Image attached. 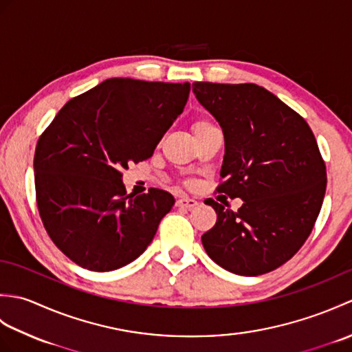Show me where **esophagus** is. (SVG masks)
I'll return each mask as SVG.
<instances>
[{"mask_svg":"<svg viewBox=\"0 0 352 352\" xmlns=\"http://www.w3.org/2000/svg\"><path fill=\"white\" fill-rule=\"evenodd\" d=\"M177 206L178 207H184V208H193L198 206V201L193 199V198H188V197H183L177 201Z\"/></svg>","mask_w":352,"mask_h":352,"instance_id":"1","label":"esophagus"}]
</instances>
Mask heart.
<instances>
[{
  "label": "heart",
  "mask_w": 352,
  "mask_h": 352,
  "mask_svg": "<svg viewBox=\"0 0 352 352\" xmlns=\"http://www.w3.org/2000/svg\"><path fill=\"white\" fill-rule=\"evenodd\" d=\"M210 125H213L210 121H206V119H199V121H197L195 125H193V130L206 129V126H210Z\"/></svg>",
  "instance_id": "heart-1"
}]
</instances>
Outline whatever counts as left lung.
<instances>
[{
  "label": "left lung",
  "instance_id": "left-lung-1",
  "mask_svg": "<svg viewBox=\"0 0 352 352\" xmlns=\"http://www.w3.org/2000/svg\"><path fill=\"white\" fill-rule=\"evenodd\" d=\"M219 122L226 154L218 192L237 212L208 199L218 219L201 241L214 263L257 276L280 267L310 236L322 207L327 169L309 124L257 85H192ZM227 206V204H226Z\"/></svg>",
  "mask_w": 352,
  "mask_h": 352
}]
</instances>
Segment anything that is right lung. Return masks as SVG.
I'll return each mask as SVG.
<instances>
[{
    "instance_id": "add662e5",
    "label": "right lung",
    "mask_w": 352,
    "mask_h": 352,
    "mask_svg": "<svg viewBox=\"0 0 352 352\" xmlns=\"http://www.w3.org/2000/svg\"><path fill=\"white\" fill-rule=\"evenodd\" d=\"M189 83L109 78L72 98L34 153L36 199L51 241L74 263L109 272L153 242L175 199L126 195L122 170L153 155L188 102Z\"/></svg>"
}]
</instances>
